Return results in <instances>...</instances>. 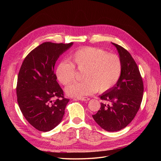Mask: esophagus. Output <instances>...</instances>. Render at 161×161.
Returning a JSON list of instances; mask_svg holds the SVG:
<instances>
[{
	"label": "esophagus",
	"instance_id": "esophagus-1",
	"mask_svg": "<svg viewBox=\"0 0 161 161\" xmlns=\"http://www.w3.org/2000/svg\"><path fill=\"white\" fill-rule=\"evenodd\" d=\"M74 100L76 101V100H79V101H89L90 99L88 98V97H82V98H79V99H74Z\"/></svg>",
	"mask_w": 161,
	"mask_h": 161
}]
</instances>
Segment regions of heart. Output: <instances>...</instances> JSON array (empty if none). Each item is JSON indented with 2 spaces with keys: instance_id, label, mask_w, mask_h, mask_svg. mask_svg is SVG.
Listing matches in <instances>:
<instances>
[{
  "instance_id": "obj_1",
  "label": "heart",
  "mask_w": 161,
  "mask_h": 161,
  "mask_svg": "<svg viewBox=\"0 0 161 161\" xmlns=\"http://www.w3.org/2000/svg\"><path fill=\"white\" fill-rule=\"evenodd\" d=\"M78 69L85 70L81 82H75L65 89L67 95L81 98L98 91L109 90L118 81L122 71V62L115 54L99 48L86 47L78 50L71 56ZM58 80L68 85L75 79L76 69L72 62L63 61L56 70Z\"/></svg>"
}]
</instances>
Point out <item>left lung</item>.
<instances>
[{
    "instance_id": "1",
    "label": "left lung",
    "mask_w": 161,
    "mask_h": 161,
    "mask_svg": "<svg viewBox=\"0 0 161 161\" xmlns=\"http://www.w3.org/2000/svg\"><path fill=\"white\" fill-rule=\"evenodd\" d=\"M122 62V71L118 82L109 90L99 95L107 101L92 115L95 122L108 131L125 128L134 118L142 100L144 86L139 69L130 53L121 46L111 43Z\"/></svg>"
}]
</instances>
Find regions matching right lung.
Instances as JSON below:
<instances>
[{
	"instance_id": "obj_1",
	"label": "right lung",
	"mask_w": 161,
	"mask_h": 161,
	"mask_svg": "<svg viewBox=\"0 0 161 161\" xmlns=\"http://www.w3.org/2000/svg\"><path fill=\"white\" fill-rule=\"evenodd\" d=\"M72 45L44 42L22 63L17 78V102L27 121L40 131L53 130L64 115L69 99L64 97L53 70L58 58Z\"/></svg>"
}]
</instances>
